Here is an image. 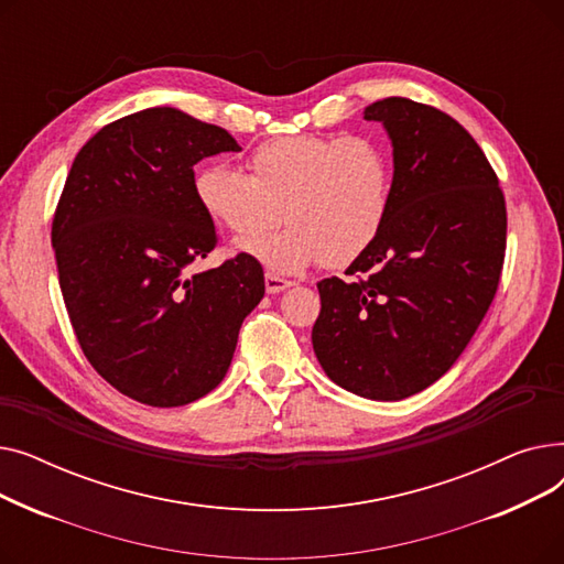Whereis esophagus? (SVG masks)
Wrapping results in <instances>:
<instances>
[{
  "instance_id": "esophagus-1",
  "label": "esophagus",
  "mask_w": 564,
  "mask_h": 564,
  "mask_svg": "<svg viewBox=\"0 0 564 564\" xmlns=\"http://www.w3.org/2000/svg\"><path fill=\"white\" fill-rule=\"evenodd\" d=\"M290 285H292V281H288V279H281L276 274H264V290L270 294H279V292L288 290Z\"/></svg>"
}]
</instances>
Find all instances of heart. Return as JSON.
Returning <instances> with one entry per match:
<instances>
[{"mask_svg":"<svg viewBox=\"0 0 564 564\" xmlns=\"http://www.w3.org/2000/svg\"><path fill=\"white\" fill-rule=\"evenodd\" d=\"M249 175L207 164L194 175L200 210L237 237V249L276 274H300L322 260H359L387 221L393 187L391 155L368 134H290L253 148ZM283 216L289 226L253 238Z\"/></svg>","mask_w":564,"mask_h":564,"instance_id":"obj_1","label":"heart"}]
</instances>
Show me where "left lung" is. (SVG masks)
<instances>
[{
  "label": "left lung",
  "mask_w": 564,
  "mask_h": 564,
  "mask_svg": "<svg viewBox=\"0 0 564 564\" xmlns=\"http://www.w3.org/2000/svg\"><path fill=\"white\" fill-rule=\"evenodd\" d=\"M393 143L387 221L343 281L317 283L315 357L368 400H404L446 375L500 281L508 213L498 177L455 118L409 98L366 107Z\"/></svg>",
  "instance_id": "1"
}]
</instances>
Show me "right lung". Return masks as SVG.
<instances>
[{
    "instance_id": "right-lung-1",
    "label": "right lung",
    "mask_w": 564,
    "mask_h": 564,
    "mask_svg": "<svg viewBox=\"0 0 564 564\" xmlns=\"http://www.w3.org/2000/svg\"><path fill=\"white\" fill-rule=\"evenodd\" d=\"M228 151L242 148L224 128L151 107L88 139L58 198L52 249L79 347L141 404L183 406L217 389L264 294L249 253L192 272L217 247L194 164Z\"/></svg>"
}]
</instances>
